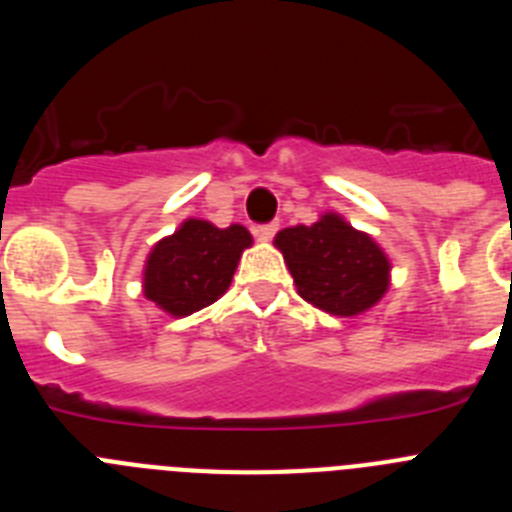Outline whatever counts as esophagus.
I'll return each mask as SVG.
<instances>
[{"label":"esophagus","mask_w":512,"mask_h":512,"mask_svg":"<svg viewBox=\"0 0 512 512\" xmlns=\"http://www.w3.org/2000/svg\"><path fill=\"white\" fill-rule=\"evenodd\" d=\"M279 230V223H264L256 228V235H259V241H271L274 235H277Z\"/></svg>","instance_id":"obj_1"}]
</instances>
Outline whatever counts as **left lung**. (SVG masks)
<instances>
[{
  "instance_id": "left-lung-1",
  "label": "left lung",
  "mask_w": 512,
  "mask_h": 512,
  "mask_svg": "<svg viewBox=\"0 0 512 512\" xmlns=\"http://www.w3.org/2000/svg\"><path fill=\"white\" fill-rule=\"evenodd\" d=\"M274 243L302 300L330 315L366 312L390 287V261L382 248L333 212L318 223L279 230Z\"/></svg>"
}]
</instances>
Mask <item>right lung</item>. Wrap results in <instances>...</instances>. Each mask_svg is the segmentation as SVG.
<instances>
[{"label": "right lung", "instance_id": "right-lung-1", "mask_svg": "<svg viewBox=\"0 0 512 512\" xmlns=\"http://www.w3.org/2000/svg\"><path fill=\"white\" fill-rule=\"evenodd\" d=\"M251 241L243 225L215 228L207 220H184L174 235L153 246L143 271V295L174 318L192 315L225 295Z\"/></svg>", "mask_w": 512, "mask_h": 512}]
</instances>
